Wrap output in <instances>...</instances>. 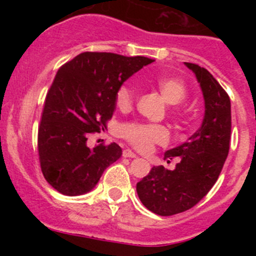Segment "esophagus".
I'll return each mask as SVG.
<instances>
[{"label":"esophagus","instance_id":"obj_1","mask_svg":"<svg viewBox=\"0 0 256 256\" xmlns=\"http://www.w3.org/2000/svg\"><path fill=\"white\" fill-rule=\"evenodd\" d=\"M122 156H124V157H128V158H136V157H138V154H134V152L131 151V150L126 148V150H124Z\"/></svg>","mask_w":256,"mask_h":256}]
</instances>
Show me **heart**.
Here are the masks:
<instances>
[{"label":"heart","mask_w":256,"mask_h":256,"mask_svg":"<svg viewBox=\"0 0 256 256\" xmlns=\"http://www.w3.org/2000/svg\"><path fill=\"white\" fill-rule=\"evenodd\" d=\"M154 84L158 89L162 99L168 105H178L184 100L187 88L184 82L174 76H162L154 79ZM135 89L130 82H125L116 92V106L121 112H126L132 106ZM120 135L140 151H147L154 144H164L168 138V132L164 126L150 124L128 122L120 128Z\"/></svg>","instance_id":"b5f03b06"}]
</instances>
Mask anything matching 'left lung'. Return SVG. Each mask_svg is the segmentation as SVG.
Wrapping results in <instances>:
<instances>
[{
  "instance_id": "obj_1",
  "label": "left lung",
  "mask_w": 256,
  "mask_h": 256,
  "mask_svg": "<svg viewBox=\"0 0 256 256\" xmlns=\"http://www.w3.org/2000/svg\"><path fill=\"white\" fill-rule=\"evenodd\" d=\"M184 66L194 73L202 90V125L187 142L164 154L167 162L178 157L176 168L154 166L136 184L144 207L164 216L182 213L197 204L216 182L229 152L232 110L228 94L207 69L192 63Z\"/></svg>"
}]
</instances>
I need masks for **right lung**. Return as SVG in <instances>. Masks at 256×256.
<instances>
[{"label": "right lung", "instance_id": "1", "mask_svg": "<svg viewBox=\"0 0 256 256\" xmlns=\"http://www.w3.org/2000/svg\"><path fill=\"white\" fill-rule=\"evenodd\" d=\"M150 63L146 56L85 52L59 69L38 130L40 168L54 190L72 197L85 194L120 158L118 144L90 148L88 135L106 128L118 88Z\"/></svg>", "mask_w": 256, "mask_h": 256}]
</instances>
